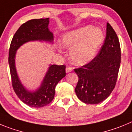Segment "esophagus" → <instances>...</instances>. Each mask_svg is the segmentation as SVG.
I'll list each match as a JSON object with an SVG mask.
<instances>
[{"mask_svg":"<svg viewBox=\"0 0 132 132\" xmlns=\"http://www.w3.org/2000/svg\"><path fill=\"white\" fill-rule=\"evenodd\" d=\"M72 70H73V68H71V67H67V68H66V73H69V72H72Z\"/></svg>","mask_w":132,"mask_h":132,"instance_id":"34e87169","label":"esophagus"}]
</instances>
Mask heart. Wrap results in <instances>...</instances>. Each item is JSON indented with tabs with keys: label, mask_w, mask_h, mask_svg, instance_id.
<instances>
[{
	"label": "heart",
	"mask_w": 132,
	"mask_h": 132,
	"mask_svg": "<svg viewBox=\"0 0 132 132\" xmlns=\"http://www.w3.org/2000/svg\"><path fill=\"white\" fill-rule=\"evenodd\" d=\"M103 39V32L100 28L85 26L64 34L59 43L62 48L70 49L72 63L84 65L94 58Z\"/></svg>",
	"instance_id": "1"
}]
</instances>
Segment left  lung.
<instances>
[{
	"label": "left lung",
	"mask_w": 132,
	"mask_h": 132,
	"mask_svg": "<svg viewBox=\"0 0 132 132\" xmlns=\"http://www.w3.org/2000/svg\"><path fill=\"white\" fill-rule=\"evenodd\" d=\"M120 59L118 36L107 23L106 37L97 56L88 64L74 69L79 78L75 91L81 101L98 104L110 95L116 85Z\"/></svg>",
	"instance_id": "8db88e82"
}]
</instances>
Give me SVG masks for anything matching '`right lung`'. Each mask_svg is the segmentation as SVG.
Instances as JSON below:
<instances>
[{
  "instance_id": "obj_1",
  "label": "right lung",
  "mask_w": 132,
  "mask_h": 132,
  "mask_svg": "<svg viewBox=\"0 0 132 132\" xmlns=\"http://www.w3.org/2000/svg\"><path fill=\"white\" fill-rule=\"evenodd\" d=\"M49 18L34 19L23 23L14 34L9 49L8 63L10 66L12 87L20 100L31 107L41 108L53 100L55 87L66 76L64 65H50L39 87L29 91L22 84L16 71L15 59L17 50L29 41H45L53 43V34L48 29Z\"/></svg>"
}]
</instances>
